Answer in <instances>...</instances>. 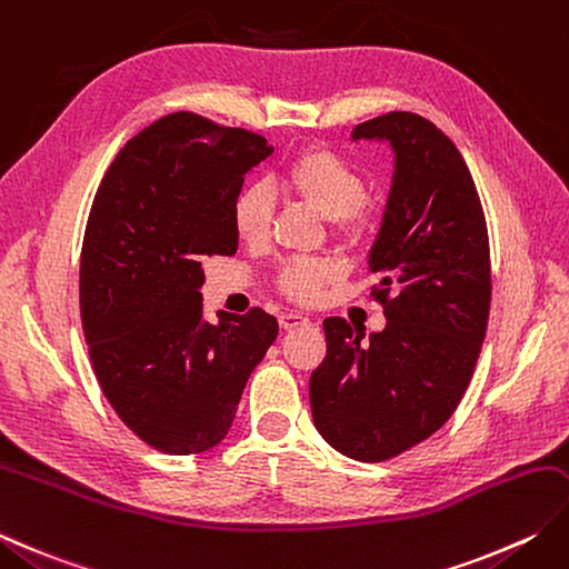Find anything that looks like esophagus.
I'll return each instance as SVG.
<instances>
[{"mask_svg":"<svg viewBox=\"0 0 569 569\" xmlns=\"http://www.w3.org/2000/svg\"><path fill=\"white\" fill-rule=\"evenodd\" d=\"M278 322H281L283 330H293L298 326H310V320L306 316H298V313H281Z\"/></svg>","mask_w":569,"mask_h":569,"instance_id":"esophagus-1","label":"esophagus"}]
</instances>
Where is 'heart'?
Listing matches in <instances>:
<instances>
[{
    "instance_id": "1",
    "label": "heart",
    "mask_w": 569,
    "mask_h": 569,
    "mask_svg": "<svg viewBox=\"0 0 569 569\" xmlns=\"http://www.w3.org/2000/svg\"><path fill=\"white\" fill-rule=\"evenodd\" d=\"M278 184L316 207L330 219L332 229L350 241L367 237L380 217V204L365 194L362 174L326 148L300 152L278 174ZM273 197L263 184H247L231 204V221L241 241L256 243L269 237ZM338 273V263L326 256H291L281 263L276 281L288 298L313 303Z\"/></svg>"
}]
</instances>
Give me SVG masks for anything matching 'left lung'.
I'll return each mask as SVG.
<instances>
[{"label":"left lung","mask_w":569,"mask_h":569,"mask_svg":"<svg viewBox=\"0 0 569 569\" xmlns=\"http://www.w3.org/2000/svg\"><path fill=\"white\" fill-rule=\"evenodd\" d=\"M387 140L395 177L370 271L387 326L362 342L326 318L328 352L310 375L320 437L355 461L380 463L447 425L473 377L491 310V249L461 152L417 113L360 122L352 140Z\"/></svg>","instance_id":"left-lung-1"}]
</instances>
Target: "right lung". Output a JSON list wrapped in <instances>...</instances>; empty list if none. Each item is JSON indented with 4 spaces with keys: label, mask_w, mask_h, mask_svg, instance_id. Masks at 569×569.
<instances>
[{
    "label": "right lung",
    "mask_w": 569,
    "mask_h": 569,
    "mask_svg": "<svg viewBox=\"0 0 569 569\" xmlns=\"http://www.w3.org/2000/svg\"><path fill=\"white\" fill-rule=\"evenodd\" d=\"M273 148L243 128L170 113L126 142L100 180L81 249V320L96 380L148 447L189 456L227 437L278 336L261 308L204 320L202 263L233 256L231 204Z\"/></svg>",
    "instance_id": "1"
}]
</instances>
